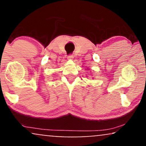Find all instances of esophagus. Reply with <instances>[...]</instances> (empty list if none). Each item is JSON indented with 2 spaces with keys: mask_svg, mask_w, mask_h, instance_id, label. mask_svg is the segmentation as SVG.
I'll return each mask as SVG.
<instances>
[{
  "mask_svg": "<svg viewBox=\"0 0 146 146\" xmlns=\"http://www.w3.org/2000/svg\"><path fill=\"white\" fill-rule=\"evenodd\" d=\"M67 58L68 60H72L73 58V56L72 54H70V55H68V56H67Z\"/></svg>",
  "mask_w": 146,
  "mask_h": 146,
  "instance_id": "esophagus-1",
  "label": "esophagus"
}]
</instances>
